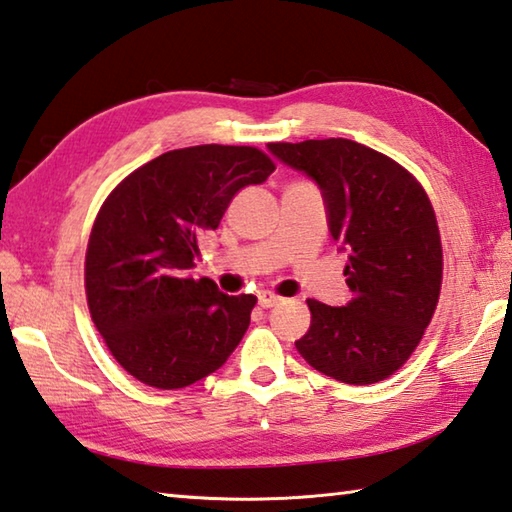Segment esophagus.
Instances as JSON below:
<instances>
[{"label": "esophagus", "instance_id": "1", "mask_svg": "<svg viewBox=\"0 0 512 512\" xmlns=\"http://www.w3.org/2000/svg\"><path fill=\"white\" fill-rule=\"evenodd\" d=\"M257 299H259V306H262V308H273V306H277L279 302H282V297H277L275 293H270V290H262V293L257 295Z\"/></svg>", "mask_w": 512, "mask_h": 512}]
</instances>
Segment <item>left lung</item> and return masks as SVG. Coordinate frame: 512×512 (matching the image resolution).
<instances>
[{
    "label": "left lung",
    "mask_w": 512,
    "mask_h": 512,
    "mask_svg": "<svg viewBox=\"0 0 512 512\" xmlns=\"http://www.w3.org/2000/svg\"><path fill=\"white\" fill-rule=\"evenodd\" d=\"M279 162L313 179L328 230L348 255L350 302L308 299L310 328L295 346L319 373L344 384L382 382L422 342L442 288L435 210L417 179L353 139L268 144Z\"/></svg>",
    "instance_id": "left-lung-1"
}]
</instances>
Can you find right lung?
<instances>
[{
	"label": "right lung",
	"instance_id": "1",
	"mask_svg": "<svg viewBox=\"0 0 512 512\" xmlns=\"http://www.w3.org/2000/svg\"><path fill=\"white\" fill-rule=\"evenodd\" d=\"M273 170L253 146H190L155 157L108 195L88 239L86 297L108 350L139 382L190 386L242 342L257 297L226 295L193 268L233 197Z\"/></svg>",
	"mask_w": 512,
	"mask_h": 512
}]
</instances>
